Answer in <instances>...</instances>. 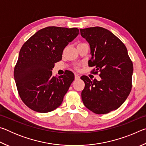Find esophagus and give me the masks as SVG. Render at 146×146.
I'll use <instances>...</instances> for the list:
<instances>
[{"label":"esophagus","mask_w":146,"mask_h":146,"mask_svg":"<svg viewBox=\"0 0 146 146\" xmlns=\"http://www.w3.org/2000/svg\"><path fill=\"white\" fill-rule=\"evenodd\" d=\"M75 78L76 79V80H77V79L80 78V76L78 75V74H76V73L75 74Z\"/></svg>","instance_id":"esophagus-1"}]
</instances>
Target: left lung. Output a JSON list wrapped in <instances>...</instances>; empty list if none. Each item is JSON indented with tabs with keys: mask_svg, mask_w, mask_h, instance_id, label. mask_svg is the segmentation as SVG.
<instances>
[{
	"mask_svg": "<svg viewBox=\"0 0 146 146\" xmlns=\"http://www.w3.org/2000/svg\"><path fill=\"white\" fill-rule=\"evenodd\" d=\"M80 35L90 44L92 57L90 67L101 80L82 76L85 83L81 96L84 104L96 114L115 110L126 100L132 88L133 65L125 46L110 31L102 27L80 29Z\"/></svg>",
	"mask_w": 146,
	"mask_h": 146,
	"instance_id": "8db88e82",
	"label": "left lung"
}]
</instances>
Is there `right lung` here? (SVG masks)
Instances as JSON below:
<instances>
[{
    "label": "right lung",
    "instance_id": "1",
    "mask_svg": "<svg viewBox=\"0 0 146 146\" xmlns=\"http://www.w3.org/2000/svg\"><path fill=\"white\" fill-rule=\"evenodd\" d=\"M78 34L76 28L49 26L38 31L22 46L14 78L20 97L31 110L48 113L61 105L75 76L66 71L56 78L51 70L62 60L64 49Z\"/></svg>",
    "mask_w": 146,
    "mask_h": 146
}]
</instances>
